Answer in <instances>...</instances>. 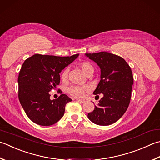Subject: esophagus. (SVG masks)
I'll return each instance as SVG.
<instances>
[{
	"mask_svg": "<svg viewBox=\"0 0 160 160\" xmlns=\"http://www.w3.org/2000/svg\"><path fill=\"white\" fill-rule=\"evenodd\" d=\"M76 101H77L78 102L82 103V104H83V103L85 102V101H84V100H82V99H77Z\"/></svg>",
	"mask_w": 160,
	"mask_h": 160,
	"instance_id": "34e87169",
	"label": "esophagus"
}]
</instances>
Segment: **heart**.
Listing matches in <instances>:
<instances>
[{
    "instance_id": "1",
    "label": "heart",
    "mask_w": 160,
    "mask_h": 160,
    "mask_svg": "<svg viewBox=\"0 0 160 160\" xmlns=\"http://www.w3.org/2000/svg\"><path fill=\"white\" fill-rule=\"evenodd\" d=\"M80 67L81 68V69H82V71L87 75V76L88 74L93 73V67H92V65L87 62H82V63L80 64ZM68 72V68H65V69L62 72L61 78L62 80H65L66 78H67ZM87 88L86 87L73 85L68 89V92L72 96L76 97V98H81V97H82L84 96V93L87 92Z\"/></svg>"
}]
</instances>
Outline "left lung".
Instances as JSON below:
<instances>
[{
  "instance_id": "left-lung-1",
  "label": "left lung",
  "mask_w": 160,
  "mask_h": 160,
  "mask_svg": "<svg viewBox=\"0 0 160 160\" xmlns=\"http://www.w3.org/2000/svg\"><path fill=\"white\" fill-rule=\"evenodd\" d=\"M85 56L101 68V80L93 93L103 94L87 117L93 123L109 126L121 118L129 106L133 85L132 71L123 58L110 52L85 53Z\"/></svg>"
}]
</instances>
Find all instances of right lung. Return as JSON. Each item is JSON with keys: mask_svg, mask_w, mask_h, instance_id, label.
Listing matches in <instances>:
<instances>
[{"mask_svg": "<svg viewBox=\"0 0 160 160\" xmlns=\"http://www.w3.org/2000/svg\"><path fill=\"white\" fill-rule=\"evenodd\" d=\"M78 55L58 57L35 54L25 60L18 78V99L34 123L51 126L64 116L65 106L71 99L61 94L58 99L51 100L48 92L57 88L60 82L59 73Z\"/></svg>", "mask_w": 160, "mask_h": 160, "instance_id": "add662e5", "label": "right lung"}]
</instances>
